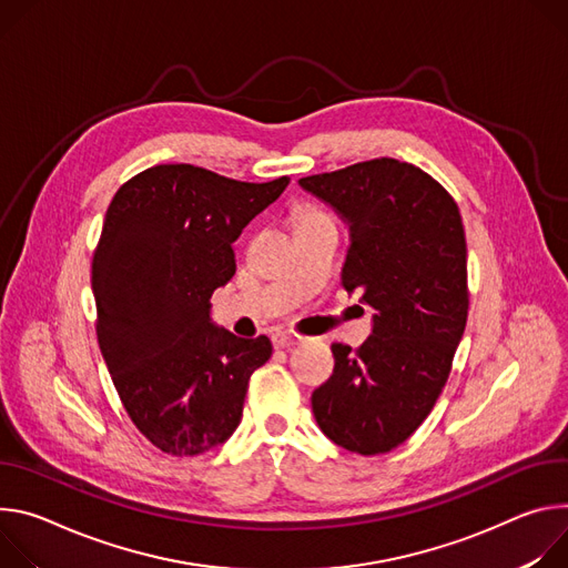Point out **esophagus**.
Returning <instances> with one entry per match:
<instances>
[{
  "label": "esophagus",
  "mask_w": 568,
  "mask_h": 568,
  "mask_svg": "<svg viewBox=\"0 0 568 568\" xmlns=\"http://www.w3.org/2000/svg\"><path fill=\"white\" fill-rule=\"evenodd\" d=\"M271 341H273V345H275L277 349H282V347H293V345L297 343V338H295L293 334H288V332H275V334L271 336Z\"/></svg>",
  "instance_id": "34e87169"
}]
</instances>
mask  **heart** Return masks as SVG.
<instances>
[{"mask_svg": "<svg viewBox=\"0 0 568 568\" xmlns=\"http://www.w3.org/2000/svg\"><path fill=\"white\" fill-rule=\"evenodd\" d=\"M302 216H313V212H306V214H302ZM302 216H300V219H302Z\"/></svg>", "mask_w": 568, "mask_h": 568, "instance_id": "obj_1", "label": "heart"}]
</instances>
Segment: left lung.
Masks as SVG:
<instances>
[{"mask_svg": "<svg viewBox=\"0 0 568 568\" xmlns=\"http://www.w3.org/2000/svg\"><path fill=\"white\" fill-rule=\"evenodd\" d=\"M300 186L347 225L343 288L372 311V334L334 345L332 379L311 408L334 445L388 454L443 393L467 325V243L454 199L393 158L308 175ZM363 311V308H361Z\"/></svg>", "mask_w": 568, "mask_h": 568, "instance_id": "left-lung-1", "label": "left lung"}]
</instances>
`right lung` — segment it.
I'll use <instances>...</instances> for the list:
<instances>
[{
	"label": "right lung",
	"mask_w": 568,
	"mask_h": 568,
	"mask_svg": "<svg viewBox=\"0 0 568 568\" xmlns=\"http://www.w3.org/2000/svg\"><path fill=\"white\" fill-rule=\"evenodd\" d=\"M288 178L239 182L160 164L114 194L92 262L97 336L133 424L171 456H199L236 430L247 382L273 345L212 321L236 273L232 243Z\"/></svg>",
	"instance_id": "obj_1"
}]
</instances>
